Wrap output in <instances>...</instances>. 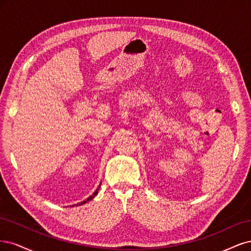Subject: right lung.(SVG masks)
Listing matches in <instances>:
<instances>
[{"instance_id": "add662e5", "label": "right lung", "mask_w": 251, "mask_h": 251, "mask_svg": "<svg viewBox=\"0 0 251 251\" xmlns=\"http://www.w3.org/2000/svg\"><path fill=\"white\" fill-rule=\"evenodd\" d=\"M99 188H100V185H99V187H98V189H97V190H96V191L94 192V194H93V195H92V196H90V197H88V198H87L86 200H84V201H82V202H80V203H77V204H76V206H77V205H81V204H84V203H86V202H87V201H91V200H92V199H93V198H94V197H95V196L97 195V194H98ZM73 206H74V205H73Z\"/></svg>"}]
</instances>
